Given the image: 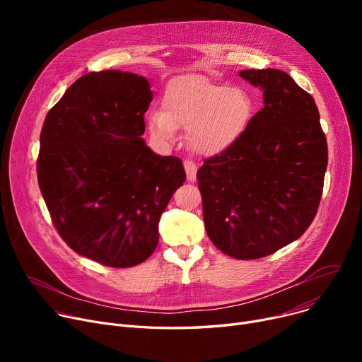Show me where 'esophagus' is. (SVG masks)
I'll return each mask as SVG.
<instances>
[{
  "label": "esophagus",
  "mask_w": 362,
  "mask_h": 362,
  "mask_svg": "<svg viewBox=\"0 0 362 362\" xmlns=\"http://www.w3.org/2000/svg\"><path fill=\"white\" fill-rule=\"evenodd\" d=\"M183 165H185V171H186V176H187V180L189 182H195L197 180V171H198V167L194 161L191 160H185L183 161Z\"/></svg>",
  "instance_id": "obj_1"
}]
</instances>
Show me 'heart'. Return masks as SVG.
<instances>
[{"instance_id": "b5f03b06", "label": "heart", "mask_w": 362, "mask_h": 362, "mask_svg": "<svg viewBox=\"0 0 362 362\" xmlns=\"http://www.w3.org/2000/svg\"><path fill=\"white\" fill-rule=\"evenodd\" d=\"M252 117L254 101L246 89L185 74L167 83L163 110L148 112L146 129L158 144H173L177 129H185L189 148L198 156L214 157L240 139Z\"/></svg>"}]
</instances>
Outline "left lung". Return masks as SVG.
Wrapping results in <instances>:
<instances>
[{"instance_id": "8db88e82", "label": "left lung", "mask_w": 362, "mask_h": 362, "mask_svg": "<svg viewBox=\"0 0 362 362\" xmlns=\"http://www.w3.org/2000/svg\"><path fill=\"white\" fill-rule=\"evenodd\" d=\"M264 107L229 149L198 170L208 238L238 259L270 255L313 223L327 168V142L311 95L281 70H242Z\"/></svg>"}]
</instances>
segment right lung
Returning a JSON list of instances; mask_svg holds the SVG:
<instances>
[{"label": "right lung", "instance_id": "right-lung-1", "mask_svg": "<svg viewBox=\"0 0 362 362\" xmlns=\"http://www.w3.org/2000/svg\"><path fill=\"white\" fill-rule=\"evenodd\" d=\"M152 101L146 78L93 71L47 114L37 182L57 232L82 257L133 267L158 245V223L186 180L182 160L142 138Z\"/></svg>", "mask_w": 362, "mask_h": 362}]
</instances>
